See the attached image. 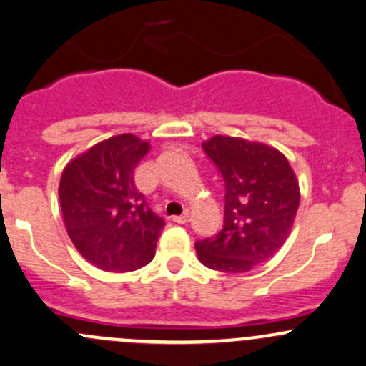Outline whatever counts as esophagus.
Segmentation results:
<instances>
[{
    "label": "esophagus",
    "mask_w": 366,
    "mask_h": 366,
    "mask_svg": "<svg viewBox=\"0 0 366 366\" xmlns=\"http://www.w3.org/2000/svg\"><path fill=\"white\" fill-rule=\"evenodd\" d=\"M173 222H177V224H186V222H189V212H184L182 215H175V217H172Z\"/></svg>",
    "instance_id": "1"
}]
</instances>
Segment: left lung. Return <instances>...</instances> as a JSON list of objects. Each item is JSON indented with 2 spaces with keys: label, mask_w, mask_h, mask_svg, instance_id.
Here are the masks:
<instances>
[{
  "label": "left lung",
  "mask_w": 366,
  "mask_h": 366,
  "mask_svg": "<svg viewBox=\"0 0 366 366\" xmlns=\"http://www.w3.org/2000/svg\"><path fill=\"white\" fill-rule=\"evenodd\" d=\"M224 180V222L194 244L199 261L224 274H244L270 259L290 234L300 205L295 172L277 149L244 138L203 142Z\"/></svg>",
  "instance_id": "1"
}]
</instances>
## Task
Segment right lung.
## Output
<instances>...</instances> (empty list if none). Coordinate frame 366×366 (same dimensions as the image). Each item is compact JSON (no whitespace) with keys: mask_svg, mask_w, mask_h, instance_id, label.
Returning <instances> with one entry per match:
<instances>
[{"mask_svg":"<svg viewBox=\"0 0 366 366\" xmlns=\"http://www.w3.org/2000/svg\"><path fill=\"white\" fill-rule=\"evenodd\" d=\"M149 142L124 133L75 157L61 175L59 202L76 251L105 272H133L156 254L163 217L149 209L133 172Z\"/></svg>","mask_w":366,"mask_h":366,"instance_id":"1","label":"right lung"}]
</instances>
